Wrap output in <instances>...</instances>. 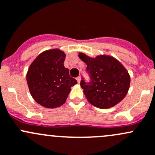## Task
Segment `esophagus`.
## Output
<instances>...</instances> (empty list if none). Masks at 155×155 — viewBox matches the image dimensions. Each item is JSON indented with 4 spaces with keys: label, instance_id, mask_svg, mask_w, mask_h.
<instances>
[{
    "label": "esophagus",
    "instance_id": "34e87169",
    "mask_svg": "<svg viewBox=\"0 0 155 155\" xmlns=\"http://www.w3.org/2000/svg\"><path fill=\"white\" fill-rule=\"evenodd\" d=\"M81 76H79V77H78V78H77V81H78V84H80V82H81Z\"/></svg>",
    "mask_w": 155,
    "mask_h": 155
}]
</instances>
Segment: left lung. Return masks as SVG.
Listing matches in <instances>:
<instances>
[{"label":"left lung","instance_id":"left-lung-1","mask_svg":"<svg viewBox=\"0 0 155 155\" xmlns=\"http://www.w3.org/2000/svg\"><path fill=\"white\" fill-rule=\"evenodd\" d=\"M78 57L87 65L90 82L81 80V86L87 101L93 106L107 109L122 101L128 92L130 78L123 65L111 56L99 55L95 58L84 53Z\"/></svg>","mask_w":155,"mask_h":155}]
</instances>
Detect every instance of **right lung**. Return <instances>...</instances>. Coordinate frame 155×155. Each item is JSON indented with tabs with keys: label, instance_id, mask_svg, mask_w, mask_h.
Segmentation results:
<instances>
[{
	"label": "right lung",
	"instance_id": "obj_1",
	"mask_svg": "<svg viewBox=\"0 0 155 155\" xmlns=\"http://www.w3.org/2000/svg\"><path fill=\"white\" fill-rule=\"evenodd\" d=\"M66 54L58 48L41 53L27 73L28 88L33 99L46 108H55L66 101L71 87L78 84L70 77L63 63Z\"/></svg>",
	"mask_w": 155,
	"mask_h": 155
}]
</instances>
